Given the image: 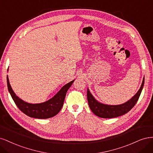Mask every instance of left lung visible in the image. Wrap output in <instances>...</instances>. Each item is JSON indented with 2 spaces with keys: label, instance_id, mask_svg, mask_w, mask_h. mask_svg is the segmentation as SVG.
<instances>
[{
  "label": "left lung",
  "instance_id": "1",
  "mask_svg": "<svg viewBox=\"0 0 153 153\" xmlns=\"http://www.w3.org/2000/svg\"><path fill=\"white\" fill-rule=\"evenodd\" d=\"M144 84V77L143 79L142 83L139 90L136 94L133 97L128 101L123 103L121 105H111L103 104V103L98 102L95 98L93 97L91 93L90 92L89 89L87 90V98L88 105L91 111L94 114L102 118H113L125 114L129 112L134 105L136 104L139 98L143 86Z\"/></svg>",
  "mask_w": 153,
  "mask_h": 153
}]
</instances>
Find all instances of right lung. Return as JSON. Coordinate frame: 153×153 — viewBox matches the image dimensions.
<instances>
[{
    "instance_id": "right-lung-1",
    "label": "right lung",
    "mask_w": 153,
    "mask_h": 153,
    "mask_svg": "<svg viewBox=\"0 0 153 153\" xmlns=\"http://www.w3.org/2000/svg\"><path fill=\"white\" fill-rule=\"evenodd\" d=\"M75 80V79H74ZM73 80L63 86L56 94L49 100L41 103H27L22 100L13 91L7 76V88L9 93L19 109L29 117L37 119H47L56 116L63 107L67 91L74 81Z\"/></svg>"
}]
</instances>
